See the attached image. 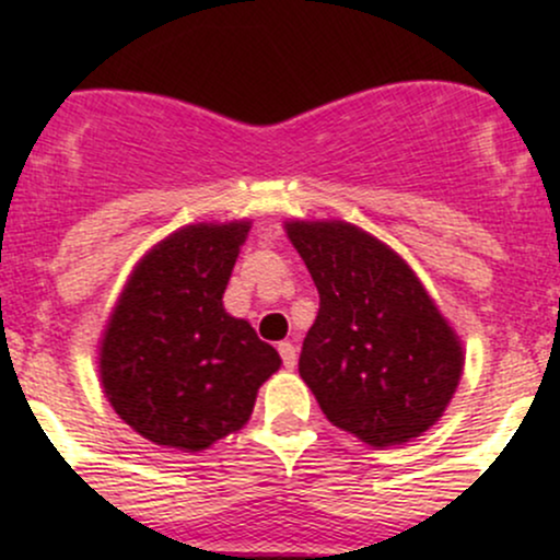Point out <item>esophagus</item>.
<instances>
[{
  "instance_id": "esophagus-1",
  "label": "esophagus",
  "mask_w": 560,
  "mask_h": 560,
  "mask_svg": "<svg viewBox=\"0 0 560 560\" xmlns=\"http://www.w3.org/2000/svg\"><path fill=\"white\" fill-rule=\"evenodd\" d=\"M279 354H281V363H284V369H295L298 354H295V347H292L290 341L279 343Z\"/></svg>"
}]
</instances>
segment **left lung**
Returning a JSON list of instances; mask_svg holds the SVG:
<instances>
[{
  "label": "left lung",
  "instance_id": "8db88e82",
  "mask_svg": "<svg viewBox=\"0 0 560 560\" xmlns=\"http://www.w3.org/2000/svg\"><path fill=\"white\" fill-rule=\"evenodd\" d=\"M287 235L319 292L298 371L327 420L374 447L425 433L463 352L409 265L347 222H290Z\"/></svg>",
  "mask_w": 560,
  "mask_h": 560
}]
</instances>
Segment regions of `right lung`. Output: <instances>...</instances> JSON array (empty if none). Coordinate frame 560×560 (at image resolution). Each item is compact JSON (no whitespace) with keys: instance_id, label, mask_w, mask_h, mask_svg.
I'll return each mask as SVG.
<instances>
[{"instance_id":"1","label":"right lung","mask_w":560,"mask_h":560,"mask_svg":"<svg viewBox=\"0 0 560 560\" xmlns=\"http://www.w3.org/2000/svg\"><path fill=\"white\" fill-rule=\"evenodd\" d=\"M248 222L189 224L151 248L107 322L100 374L116 415L160 447L238 431L281 360L222 295Z\"/></svg>"}]
</instances>
